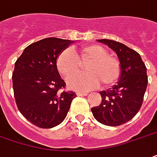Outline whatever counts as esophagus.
<instances>
[{"instance_id":"esophagus-1","label":"esophagus","mask_w":157,"mask_h":157,"mask_svg":"<svg viewBox=\"0 0 157 157\" xmlns=\"http://www.w3.org/2000/svg\"><path fill=\"white\" fill-rule=\"evenodd\" d=\"M76 95L79 96H83L88 95L87 92H82V91H76Z\"/></svg>"}]
</instances>
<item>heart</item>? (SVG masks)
<instances>
[{"mask_svg": "<svg viewBox=\"0 0 157 157\" xmlns=\"http://www.w3.org/2000/svg\"><path fill=\"white\" fill-rule=\"evenodd\" d=\"M107 53V50L96 44L82 47L77 56L71 49H66L58 55L56 65L64 78L70 77L67 86L72 90H92L99 87L101 83L108 87L120 79L121 65L118 58ZM79 61H90L87 67L88 75H75L79 70Z\"/></svg>", "mask_w": 157, "mask_h": 157, "instance_id": "heart-1", "label": "heart"}]
</instances>
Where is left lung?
Instances as JSON below:
<instances>
[{
    "label": "left lung",
    "mask_w": 157,
    "mask_h": 157,
    "mask_svg": "<svg viewBox=\"0 0 157 157\" xmlns=\"http://www.w3.org/2000/svg\"><path fill=\"white\" fill-rule=\"evenodd\" d=\"M117 54L121 65V75L117 85L100 92L101 102L91 108L97 121L110 126H121L136 115L142 105L148 78L147 67L139 53L122 43L101 39Z\"/></svg>",
    "instance_id": "8db88e82"
}]
</instances>
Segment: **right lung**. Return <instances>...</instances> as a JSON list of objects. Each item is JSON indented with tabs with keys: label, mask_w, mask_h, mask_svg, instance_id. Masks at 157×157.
<instances>
[{
	"label": "right lung",
	"mask_w": 157,
	"mask_h": 157,
	"mask_svg": "<svg viewBox=\"0 0 157 157\" xmlns=\"http://www.w3.org/2000/svg\"><path fill=\"white\" fill-rule=\"evenodd\" d=\"M70 40L49 37L25 48L12 73L14 96L20 112L35 126L52 128L66 118L76 95L66 91L56 61Z\"/></svg>",
	"instance_id": "add662e5"
}]
</instances>
